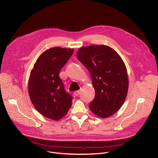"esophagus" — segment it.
Wrapping results in <instances>:
<instances>
[{
  "mask_svg": "<svg viewBox=\"0 0 158 158\" xmlns=\"http://www.w3.org/2000/svg\"><path fill=\"white\" fill-rule=\"evenodd\" d=\"M74 95H75L76 96H78L80 94V91H75V92L74 93Z\"/></svg>",
  "mask_w": 158,
  "mask_h": 158,
  "instance_id": "34e87169",
  "label": "esophagus"
}]
</instances>
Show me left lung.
<instances>
[{
  "label": "left lung",
  "mask_w": 158,
  "mask_h": 158,
  "mask_svg": "<svg viewBox=\"0 0 158 158\" xmlns=\"http://www.w3.org/2000/svg\"><path fill=\"white\" fill-rule=\"evenodd\" d=\"M76 55L91 74L95 89L90 109L99 118L112 116L121 107L127 94L129 81L124 61L106 45L82 47Z\"/></svg>",
  "instance_id": "8db88e82"
}]
</instances>
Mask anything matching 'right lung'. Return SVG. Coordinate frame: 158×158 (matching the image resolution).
Listing matches in <instances>:
<instances>
[{
	"label": "right lung",
	"mask_w": 158,
	"mask_h": 158,
	"mask_svg": "<svg viewBox=\"0 0 158 158\" xmlns=\"http://www.w3.org/2000/svg\"><path fill=\"white\" fill-rule=\"evenodd\" d=\"M73 52L74 49L50 48L40 55L31 71L28 82L31 101L47 118L62 119L72 106L73 98L65 92L59 74Z\"/></svg>",
	"instance_id": "1"
}]
</instances>
